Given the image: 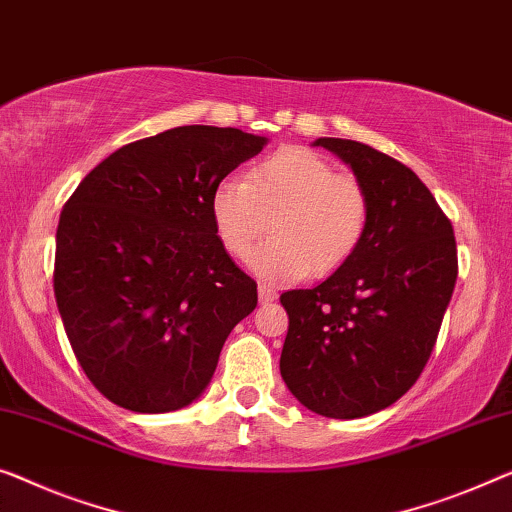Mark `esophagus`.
<instances>
[{"label": "esophagus", "mask_w": 512, "mask_h": 512, "mask_svg": "<svg viewBox=\"0 0 512 512\" xmlns=\"http://www.w3.org/2000/svg\"><path fill=\"white\" fill-rule=\"evenodd\" d=\"M257 292H259V303H271V301H276V299H278L276 287L266 285V282H259Z\"/></svg>", "instance_id": "34e87169"}]
</instances>
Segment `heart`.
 Segmentation results:
<instances>
[{
  "instance_id": "1",
  "label": "heart",
  "mask_w": 512,
  "mask_h": 512,
  "mask_svg": "<svg viewBox=\"0 0 512 512\" xmlns=\"http://www.w3.org/2000/svg\"><path fill=\"white\" fill-rule=\"evenodd\" d=\"M218 239L234 257L253 255L259 276L287 282L329 276L356 255L368 234L370 195L352 174L308 149H282L257 163L248 179L220 181L211 197Z\"/></svg>"
}]
</instances>
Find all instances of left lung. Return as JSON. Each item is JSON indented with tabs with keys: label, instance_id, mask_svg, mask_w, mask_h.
Instances as JSON below:
<instances>
[{
	"label": "left lung",
	"instance_id": "left-lung-1",
	"mask_svg": "<svg viewBox=\"0 0 512 512\" xmlns=\"http://www.w3.org/2000/svg\"><path fill=\"white\" fill-rule=\"evenodd\" d=\"M370 195L368 234L345 266L280 296L289 329L280 375L303 407L363 418L421 377L457 278L453 225L425 183L363 142L319 137Z\"/></svg>",
	"mask_w": 512,
	"mask_h": 512
}]
</instances>
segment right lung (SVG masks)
I'll list each match as a JSON object with an SVG mask.
<instances>
[{"label": "right lung", "mask_w": 512, "mask_h": 512, "mask_svg": "<svg viewBox=\"0 0 512 512\" xmlns=\"http://www.w3.org/2000/svg\"><path fill=\"white\" fill-rule=\"evenodd\" d=\"M266 137L179 126L98 163L57 227L55 299L73 354L110 402L165 414L200 398L220 349L257 305L227 255L213 190Z\"/></svg>", "instance_id": "1"}]
</instances>
